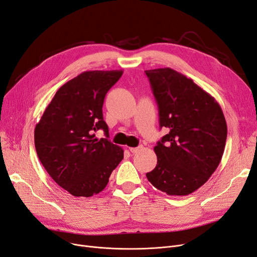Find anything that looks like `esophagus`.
<instances>
[{
    "label": "esophagus",
    "mask_w": 257,
    "mask_h": 257,
    "mask_svg": "<svg viewBox=\"0 0 257 257\" xmlns=\"http://www.w3.org/2000/svg\"><path fill=\"white\" fill-rule=\"evenodd\" d=\"M141 148H142V147H138V148H128V149H130L131 153H137L138 151L141 150Z\"/></svg>",
    "instance_id": "esophagus-1"
}]
</instances>
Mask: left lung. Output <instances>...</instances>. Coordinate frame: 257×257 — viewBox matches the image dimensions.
<instances>
[{
  "mask_svg": "<svg viewBox=\"0 0 257 257\" xmlns=\"http://www.w3.org/2000/svg\"><path fill=\"white\" fill-rule=\"evenodd\" d=\"M169 133L154 148L157 164L147 173L156 189L174 196L198 190L217 169L227 140L220 105L193 80L170 67L146 70Z\"/></svg>",
  "mask_w": 257,
  "mask_h": 257,
  "instance_id": "8db88e82",
  "label": "left lung"
}]
</instances>
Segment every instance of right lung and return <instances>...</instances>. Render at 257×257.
<instances>
[{"label":"right lung","mask_w":257,"mask_h":257,"mask_svg":"<svg viewBox=\"0 0 257 257\" xmlns=\"http://www.w3.org/2000/svg\"><path fill=\"white\" fill-rule=\"evenodd\" d=\"M122 70H89L61 86L35 128L38 157L49 176L76 197L103 191L123 150L106 138H96L108 126L102 106Z\"/></svg>","instance_id":"1"}]
</instances>
